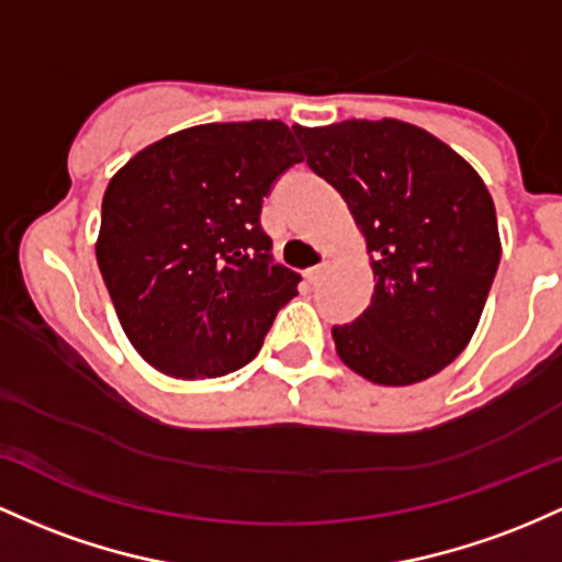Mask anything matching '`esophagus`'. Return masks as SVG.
I'll use <instances>...</instances> for the list:
<instances>
[{
  "instance_id": "esophagus-1",
  "label": "esophagus",
  "mask_w": 562,
  "mask_h": 562,
  "mask_svg": "<svg viewBox=\"0 0 562 562\" xmlns=\"http://www.w3.org/2000/svg\"><path fill=\"white\" fill-rule=\"evenodd\" d=\"M324 270H326V262H321V265H313V268H307V281L311 283H318L321 279H324Z\"/></svg>"
}]
</instances>
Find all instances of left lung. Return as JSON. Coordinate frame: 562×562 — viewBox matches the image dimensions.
<instances>
[{
    "label": "left lung",
    "mask_w": 562,
    "mask_h": 562,
    "mask_svg": "<svg viewBox=\"0 0 562 562\" xmlns=\"http://www.w3.org/2000/svg\"><path fill=\"white\" fill-rule=\"evenodd\" d=\"M366 238L371 305L334 326L337 356L374 384L427 380L459 356L499 268L496 210L481 175L427 130L398 119L294 127Z\"/></svg>",
    "instance_id": "left-lung-1"
}]
</instances>
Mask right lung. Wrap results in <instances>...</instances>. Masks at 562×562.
Here are the masks:
<instances>
[{
    "instance_id": "right-lung-1",
    "label": "right lung",
    "mask_w": 562,
    "mask_h": 562,
    "mask_svg": "<svg viewBox=\"0 0 562 562\" xmlns=\"http://www.w3.org/2000/svg\"><path fill=\"white\" fill-rule=\"evenodd\" d=\"M302 161L283 122L199 124L150 143L103 196L98 268L119 324L175 380L247 366L300 273L273 265L262 199Z\"/></svg>"
}]
</instances>
